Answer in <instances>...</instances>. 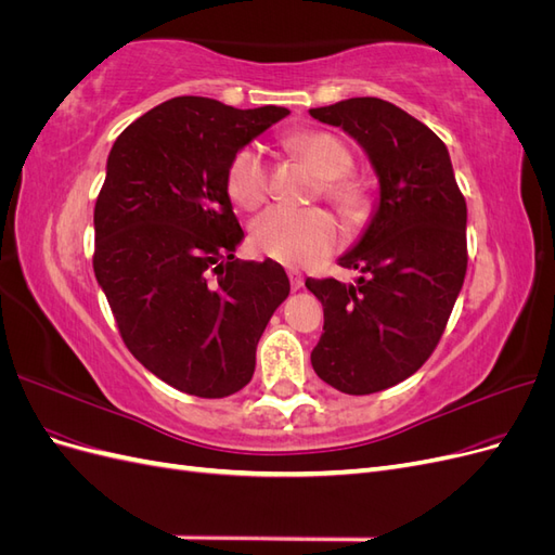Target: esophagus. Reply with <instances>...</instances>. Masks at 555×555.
<instances>
[{"label":"esophagus","instance_id":"1","mask_svg":"<svg viewBox=\"0 0 555 555\" xmlns=\"http://www.w3.org/2000/svg\"><path fill=\"white\" fill-rule=\"evenodd\" d=\"M287 275H289V282H292V289L304 287V275H300L298 268H289Z\"/></svg>","mask_w":555,"mask_h":555}]
</instances>
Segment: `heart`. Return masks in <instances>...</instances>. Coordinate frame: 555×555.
Wrapping results in <instances>:
<instances>
[{
  "label": "heart",
  "instance_id": "b5f03b06",
  "mask_svg": "<svg viewBox=\"0 0 555 555\" xmlns=\"http://www.w3.org/2000/svg\"><path fill=\"white\" fill-rule=\"evenodd\" d=\"M292 145L310 166V171L326 180V198H331L345 215L359 217L365 208V196L357 184L343 180L351 169L349 147L338 137L324 131L300 133ZM227 184L236 206L251 210L263 204L268 192V169L261 145L251 143L238 150L229 164ZM335 241H338V231H335L331 215L319 208H268L257 217L249 231V243L259 255L289 266H304L326 255L335 247Z\"/></svg>",
  "mask_w": 555,
  "mask_h": 555
}]
</instances>
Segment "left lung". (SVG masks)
Here are the masks:
<instances>
[{
	"mask_svg": "<svg viewBox=\"0 0 555 555\" xmlns=\"http://www.w3.org/2000/svg\"><path fill=\"white\" fill-rule=\"evenodd\" d=\"M310 115L354 139L379 182L371 222L338 257L361 278L306 280L324 306L310 361L333 389L377 393L414 375L442 338L467 268L465 198L447 145L402 108L354 96Z\"/></svg>",
	"mask_w": 555,
	"mask_h": 555,
	"instance_id": "obj_1",
	"label": "left lung"
}]
</instances>
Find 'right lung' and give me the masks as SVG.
Returning a JSON list of instances; mask_svg holds the SVG:
<instances>
[{
	"mask_svg": "<svg viewBox=\"0 0 555 555\" xmlns=\"http://www.w3.org/2000/svg\"><path fill=\"white\" fill-rule=\"evenodd\" d=\"M287 115L176 96L111 147L94 206V275L131 354L178 391H241L268 319L289 296L278 261L233 255L245 233L227 184L238 150Z\"/></svg>",
	"mask_w": 555,
	"mask_h": 555,
	"instance_id": "add662e5",
	"label": "right lung"
}]
</instances>
